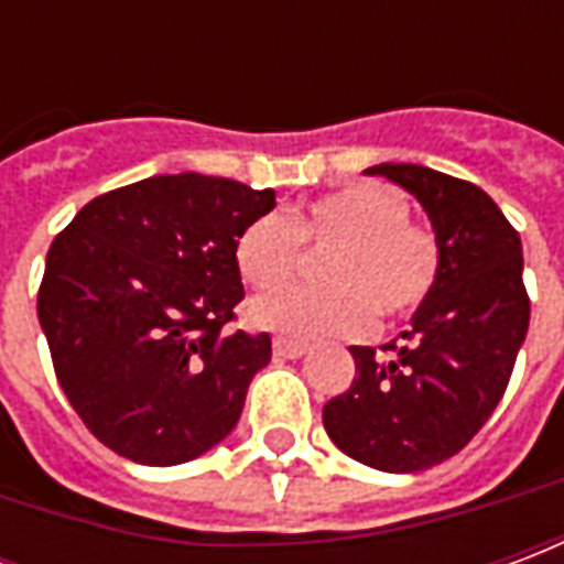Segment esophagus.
Here are the masks:
<instances>
[{"instance_id": "1", "label": "esophagus", "mask_w": 564, "mask_h": 564, "mask_svg": "<svg viewBox=\"0 0 564 564\" xmlns=\"http://www.w3.org/2000/svg\"><path fill=\"white\" fill-rule=\"evenodd\" d=\"M274 354L283 356V359H299V356L307 354V344L295 341V338H286V335H278V338H274Z\"/></svg>"}]
</instances>
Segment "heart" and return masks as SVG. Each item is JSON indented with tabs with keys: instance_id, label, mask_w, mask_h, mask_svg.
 Instances as JSON below:
<instances>
[{
	"instance_id": "1",
	"label": "heart",
	"mask_w": 564,
	"mask_h": 564,
	"mask_svg": "<svg viewBox=\"0 0 564 564\" xmlns=\"http://www.w3.org/2000/svg\"><path fill=\"white\" fill-rule=\"evenodd\" d=\"M411 217L402 189L356 181L299 205L286 217L262 214L235 241V265L247 286L276 290L304 264V247L330 253L323 288L259 295L247 317L295 338L359 335L380 319H408L432 299L441 278V245Z\"/></svg>"
}]
</instances>
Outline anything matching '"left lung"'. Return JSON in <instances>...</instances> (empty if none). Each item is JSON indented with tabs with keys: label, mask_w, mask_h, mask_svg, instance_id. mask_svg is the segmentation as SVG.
<instances>
[{
	"label": "left lung",
	"mask_w": 564,
	"mask_h": 564,
	"mask_svg": "<svg viewBox=\"0 0 564 564\" xmlns=\"http://www.w3.org/2000/svg\"><path fill=\"white\" fill-rule=\"evenodd\" d=\"M414 193L441 245L432 299L378 356L350 347V390L323 408V425L350 459L408 474L456 456L492 416L529 332L517 229L480 186L425 165L383 162Z\"/></svg>",
	"instance_id": "1"
}]
</instances>
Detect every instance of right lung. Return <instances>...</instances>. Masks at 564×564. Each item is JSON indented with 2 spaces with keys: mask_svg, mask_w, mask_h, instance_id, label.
<instances>
[{
  "mask_svg": "<svg viewBox=\"0 0 564 564\" xmlns=\"http://www.w3.org/2000/svg\"><path fill=\"white\" fill-rule=\"evenodd\" d=\"M274 189L156 174L102 193L47 250L39 323L68 404L141 465H181L229 435L269 332L229 329L245 299L235 241Z\"/></svg>",
  "mask_w": 564,
  "mask_h": 564,
  "instance_id": "add662e5",
  "label": "right lung"
}]
</instances>
